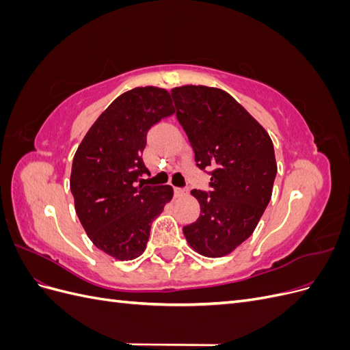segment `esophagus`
<instances>
[{"instance_id": "34e87169", "label": "esophagus", "mask_w": 350, "mask_h": 350, "mask_svg": "<svg viewBox=\"0 0 350 350\" xmlns=\"http://www.w3.org/2000/svg\"><path fill=\"white\" fill-rule=\"evenodd\" d=\"M174 194H175V197H183V196L187 194V189H185V188H178V187H175V188H174Z\"/></svg>"}]
</instances>
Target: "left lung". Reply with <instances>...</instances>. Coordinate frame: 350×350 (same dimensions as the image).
<instances>
[{
    "label": "left lung",
    "mask_w": 350,
    "mask_h": 350,
    "mask_svg": "<svg viewBox=\"0 0 350 350\" xmlns=\"http://www.w3.org/2000/svg\"><path fill=\"white\" fill-rule=\"evenodd\" d=\"M171 94L196 165L211 169L210 191H191L200 216L183 232L201 256H226L251 237L271 198L278 172L271 139L225 90L183 86Z\"/></svg>",
    "instance_id": "8db88e82"
}]
</instances>
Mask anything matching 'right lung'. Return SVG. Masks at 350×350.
I'll return each mask as SVG.
<instances>
[{"instance_id": "1", "label": "right lung", "mask_w": 350, "mask_h": 350, "mask_svg": "<svg viewBox=\"0 0 350 350\" xmlns=\"http://www.w3.org/2000/svg\"><path fill=\"white\" fill-rule=\"evenodd\" d=\"M175 112L165 89L135 88L102 112L72 159L70 189L90 241L116 260L143 254L152 221L174 189L144 185L142 153L154 124Z\"/></svg>"}]
</instances>
